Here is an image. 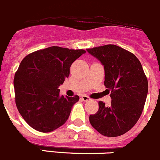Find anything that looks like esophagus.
<instances>
[{"label":"esophagus","mask_w":160,"mask_h":160,"mask_svg":"<svg viewBox=\"0 0 160 160\" xmlns=\"http://www.w3.org/2000/svg\"><path fill=\"white\" fill-rule=\"evenodd\" d=\"M81 100H83V101H89V100H90V98L89 97H87V96L86 95H83L81 97Z\"/></svg>","instance_id":"obj_1"}]
</instances>
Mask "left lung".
Returning a JSON list of instances; mask_svg holds the SVG:
<instances>
[{"mask_svg": "<svg viewBox=\"0 0 160 160\" xmlns=\"http://www.w3.org/2000/svg\"><path fill=\"white\" fill-rule=\"evenodd\" d=\"M104 67V85L111 91V105L99 102L90 116V124L100 134L116 137L128 132L142 114L148 93V81L133 53L113 44L87 49Z\"/></svg>", "mask_w": 160, "mask_h": 160, "instance_id": "1", "label": "left lung"}]
</instances>
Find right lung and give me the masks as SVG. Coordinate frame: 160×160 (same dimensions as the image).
Returning <instances> with one entry per match:
<instances>
[{
    "mask_svg": "<svg viewBox=\"0 0 160 160\" xmlns=\"http://www.w3.org/2000/svg\"><path fill=\"white\" fill-rule=\"evenodd\" d=\"M85 53L84 50L53 46L23 59L13 80L15 102L32 128L48 132L66 122L80 98L61 96L59 86L70 75L72 63Z\"/></svg>",
    "mask_w": 160,
    "mask_h": 160,
    "instance_id": "right-lung-1",
    "label": "right lung"
}]
</instances>
